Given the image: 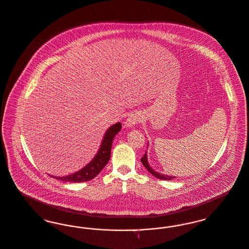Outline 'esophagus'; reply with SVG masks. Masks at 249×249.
<instances>
[{
    "label": "esophagus",
    "instance_id": "esophagus-1",
    "mask_svg": "<svg viewBox=\"0 0 249 249\" xmlns=\"http://www.w3.org/2000/svg\"><path fill=\"white\" fill-rule=\"evenodd\" d=\"M141 115L137 112H133L129 114V116L126 119V121L124 122V126L131 128L134 127L138 123L141 122Z\"/></svg>",
    "mask_w": 249,
    "mask_h": 249
}]
</instances>
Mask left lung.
<instances>
[{
  "label": "left lung",
  "mask_w": 249,
  "mask_h": 249,
  "mask_svg": "<svg viewBox=\"0 0 249 249\" xmlns=\"http://www.w3.org/2000/svg\"><path fill=\"white\" fill-rule=\"evenodd\" d=\"M142 163L143 164L144 167H145V169H147V170L152 174V175H154L155 177H157L158 179H161V180H168V181H170V180H173L174 178H176L175 176H170V175H167V174H162V173H159V172H157L156 170H154V169H152V167L149 165V162H148V157H147V152L145 153V155H144L143 157L142 158Z\"/></svg>",
  "instance_id": "8db88e82"
}]
</instances>
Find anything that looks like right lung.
I'll use <instances>...</instances> for the list:
<instances>
[{
    "mask_svg": "<svg viewBox=\"0 0 249 249\" xmlns=\"http://www.w3.org/2000/svg\"><path fill=\"white\" fill-rule=\"evenodd\" d=\"M121 128H122L121 123H116L110 125L107 129L96 155L85 167L69 175L62 176V177L52 175V177L57 180H60L63 182H69V183H81V182H86L93 179L95 176H97L100 173V171L104 169V167L109 161L112 142L115 136L121 131Z\"/></svg>",
    "mask_w": 249,
    "mask_h": 249,
    "instance_id": "obj_1",
    "label": "right lung"
}]
</instances>
